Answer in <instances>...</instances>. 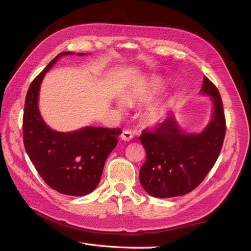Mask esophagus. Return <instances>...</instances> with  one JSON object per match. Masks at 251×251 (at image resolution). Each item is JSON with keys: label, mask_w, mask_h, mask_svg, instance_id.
<instances>
[{"label": "esophagus", "mask_w": 251, "mask_h": 251, "mask_svg": "<svg viewBox=\"0 0 251 251\" xmlns=\"http://www.w3.org/2000/svg\"><path fill=\"white\" fill-rule=\"evenodd\" d=\"M120 138L123 139V140H125V141H130L133 138V134H132L131 131L125 130L123 133H121Z\"/></svg>", "instance_id": "1"}]
</instances>
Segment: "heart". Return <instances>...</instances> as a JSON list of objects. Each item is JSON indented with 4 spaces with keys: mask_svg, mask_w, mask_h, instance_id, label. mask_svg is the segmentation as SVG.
I'll return each instance as SVG.
<instances>
[{
    "mask_svg": "<svg viewBox=\"0 0 251 251\" xmlns=\"http://www.w3.org/2000/svg\"><path fill=\"white\" fill-rule=\"evenodd\" d=\"M161 89V82L158 79H151L148 85L142 89L140 93L137 95V100L141 101H149L154 97L155 94L159 92V90ZM128 100H131V98H128ZM118 107L123 109L126 107V101L119 100ZM164 105L160 101L151 102L148 105L146 110V117L150 121V123H158L160 121L164 116Z\"/></svg>",
    "mask_w": 251,
    "mask_h": 251,
    "instance_id": "heart-1",
    "label": "heart"
}]
</instances>
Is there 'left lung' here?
Masks as SVG:
<instances>
[{
    "instance_id": "1",
    "label": "left lung",
    "mask_w": 251,
    "mask_h": 251,
    "mask_svg": "<svg viewBox=\"0 0 251 251\" xmlns=\"http://www.w3.org/2000/svg\"><path fill=\"white\" fill-rule=\"evenodd\" d=\"M212 97L214 115L200 134L182 132L174 116L153 130H143L140 141L147 153L139 179L148 194L156 198L183 196L198 186L215 165L226 132L223 102L217 87L206 76L201 88Z\"/></svg>"
}]
</instances>
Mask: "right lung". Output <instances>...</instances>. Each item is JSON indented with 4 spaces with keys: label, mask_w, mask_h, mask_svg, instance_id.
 <instances>
[{
    "label": "right lung",
    "mask_w": 251,
    "mask_h": 251,
    "mask_svg": "<svg viewBox=\"0 0 251 251\" xmlns=\"http://www.w3.org/2000/svg\"><path fill=\"white\" fill-rule=\"evenodd\" d=\"M69 54L72 52L59 53L30 83L23 115V139L43 180L60 194L79 197L90 194L100 183L104 162L123 131L86 126L60 133L51 130L43 120L37 107L42 80L60 56Z\"/></svg>",
    "instance_id": "add662e5"
}]
</instances>
